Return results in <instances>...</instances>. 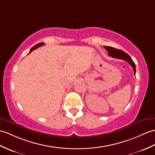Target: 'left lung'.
Listing matches in <instances>:
<instances>
[{"mask_svg":"<svg viewBox=\"0 0 155 155\" xmlns=\"http://www.w3.org/2000/svg\"><path fill=\"white\" fill-rule=\"evenodd\" d=\"M104 48H105L107 51H108V55L114 57V58L116 59H120L124 60L127 61L129 63V64L132 67L134 71V74H135L136 72V68H135V64L134 63V61H133L131 57L129 56L127 53L124 52V51L120 49H117L112 47H109V46H104Z\"/></svg>","mask_w":155,"mask_h":155,"instance_id":"obj_1","label":"left lung"}]
</instances>
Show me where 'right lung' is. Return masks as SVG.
<instances>
[{
	"mask_svg": "<svg viewBox=\"0 0 155 155\" xmlns=\"http://www.w3.org/2000/svg\"><path fill=\"white\" fill-rule=\"evenodd\" d=\"M44 45V43H39V44H37V45H35V46H34L33 48H32L31 49H30V52H29V53H30L32 51H33V50H34V49H37L38 47H40V46H41V45ZM28 53V54H29Z\"/></svg>",
	"mask_w": 155,
	"mask_h": 155,
	"instance_id": "right-lung-1",
	"label": "right lung"
}]
</instances>
